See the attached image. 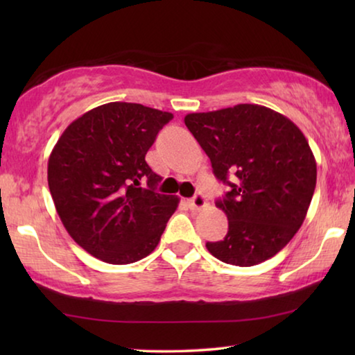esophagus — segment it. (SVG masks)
Listing matches in <instances>:
<instances>
[{"label":"esophagus","instance_id":"esophagus-1","mask_svg":"<svg viewBox=\"0 0 355 355\" xmlns=\"http://www.w3.org/2000/svg\"><path fill=\"white\" fill-rule=\"evenodd\" d=\"M189 207L192 211H199V209L205 208L207 207L205 197H203V194H200V192H197V194L189 200Z\"/></svg>","mask_w":355,"mask_h":355}]
</instances>
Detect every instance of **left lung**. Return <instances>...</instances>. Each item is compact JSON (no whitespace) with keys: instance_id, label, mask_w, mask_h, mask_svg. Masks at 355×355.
Instances as JSON below:
<instances>
[{"instance_id":"1","label":"left lung","mask_w":355,"mask_h":355,"mask_svg":"<svg viewBox=\"0 0 355 355\" xmlns=\"http://www.w3.org/2000/svg\"><path fill=\"white\" fill-rule=\"evenodd\" d=\"M184 123L228 186L216 200L228 232L207 243L209 254L235 266L266 261L296 235L313 197L316 161L304 133L280 112L249 103L192 112Z\"/></svg>"}]
</instances>
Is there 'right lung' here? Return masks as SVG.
<instances>
[{
    "instance_id": "right-lung-1",
    "label": "right lung",
    "mask_w": 355,
    "mask_h": 355,
    "mask_svg": "<svg viewBox=\"0 0 355 355\" xmlns=\"http://www.w3.org/2000/svg\"><path fill=\"white\" fill-rule=\"evenodd\" d=\"M173 116L139 103L101 105L73 120L48 159V186L65 230L111 264L152 254L178 197L156 192L161 180L146 161Z\"/></svg>"
}]
</instances>
